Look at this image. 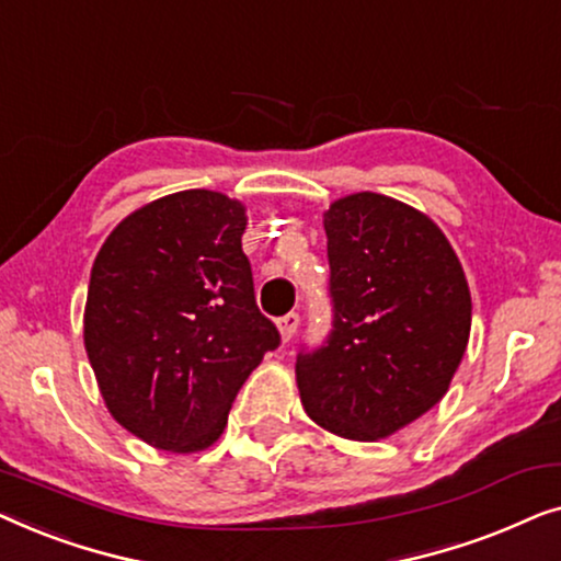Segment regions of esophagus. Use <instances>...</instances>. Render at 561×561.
<instances>
[{"instance_id":"34e87169","label":"esophagus","mask_w":561,"mask_h":561,"mask_svg":"<svg viewBox=\"0 0 561 561\" xmlns=\"http://www.w3.org/2000/svg\"><path fill=\"white\" fill-rule=\"evenodd\" d=\"M298 321H301V317H298L296 311H290V313H286V317H280V319H278V329H280V336H283V340L288 342L290 336L296 334Z\"/></svg>"}]
</instances>
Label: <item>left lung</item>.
<instances>
[{
  "mask_svg": "<svg viewBox=\"0 0 561 561\" xmlns=\"http://www.w3.org/2000/svg\"><path fill=\"white\" fill-rule=\"evenodd\" d=\"M324 229L332 332L298 352V390L319 426L375 442L447 393L470 340V288L442 229L396 198H340Z\"/></svg>",
  "mask_w": 561,
  "mask_h": 561,
  "instance_id": "1",
  "label": "left lung"
}]
</instances>
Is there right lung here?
<instances>
[{
  "mask_svg": "<svg viewBox=\"0 0 561 561\" xmlns=\"http://www.w3.org/2000/svg\"><path fill=\"white\" fill-rule=\"evenodd\" d=\"M244 206L204 188L122 221L91 267L83 342L106 409L168 451L219 439L237 393L280 332L255 301Z\"/></svg>",
  "mask_w": 561,
  "mask_h": 561,
  "instance_id": "add662e5",
  "label": "right lung"
}]
</instances>
